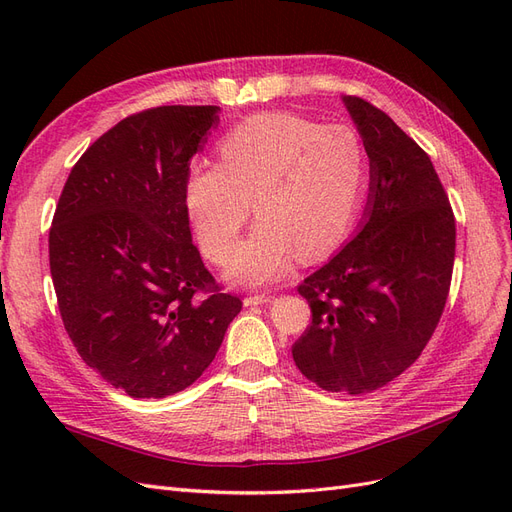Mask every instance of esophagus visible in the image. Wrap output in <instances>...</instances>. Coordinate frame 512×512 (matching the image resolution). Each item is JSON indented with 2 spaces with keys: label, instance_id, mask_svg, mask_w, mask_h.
Segmentation results:
<instances>
[{
  "label": "esophagus",
  "instance_id": "34e87169",
  "mask_svg": "<svg viewBox=\"0 0 512 512\" xmlns=\"http://www.w3.org/2000/svg\"><path fill=\"white\" fill-rule=\"evenodd\" d=\"M271 294H250V297H245L243 303L247 307H254V305H265V303H271Z\"/></svg>",
  "mask_w": 512,
  "mask_h": 512
}]
</instances>
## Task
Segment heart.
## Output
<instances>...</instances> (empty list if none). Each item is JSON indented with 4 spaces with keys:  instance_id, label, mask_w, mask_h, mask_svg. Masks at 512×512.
Returning <instances> with one entry per match:
<instances>
[{
    "instance_id": "heart-1",
    "label": "heart",
    "mask_w": 512,
    "mask_h": 512,
    "mask_svg": "<svg viewBox=\"0 0 512 512\" xmlns=\"http://www.w3.org/2000/svg\"><path fill=\"white\" fill-rule=\"evenodd\" d=\"M220 164L198 162L185 179V209L203 254L224 265L250 218L228 280L262 286L282 277L297 254L318 258L346 237L367 181V153L354 130L292 113H267L232 128Z\"/></svg>"
}]
</instances>
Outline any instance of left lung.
<instances>
[{
	"label": "left lung",
	"instance_id": "left-lung-1",
	"mask_svg": "<svg viewBox=\"0 0 512 512\" xmlns=\"http://www.w3.org/2000/svg\"><path fill=\"white\" fill-rule=\"evenodd\" d=\"M344 104L369 158L365 220L299 286L312 324L292 359L320 389L361 395L406 371L436 331L453 277L455 215L427 153L374 104Z\"/></svg>",
	"mask_w": 512,
	"mask_h": 512
}]
</instances>
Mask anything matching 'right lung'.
<instances>
[{
    "instance_id": "add662e5",
    "label": "right lung",
    "mask_w": 512,
    "mask_h": 512,
    "mask_svg": "<svg viewBox=\"0 0 512 512\" xmlns=\"http://www.w3.org/2000/svg\"><path fill=\"white\" fill-rule=\"evenodd\" d=\"M220 106H158L121 119L70 170L49 232L64 327L81 359L136 399L188 389L215 359L241 299L192 243L190 160Z\"/></svg>"
}]
</instances>
